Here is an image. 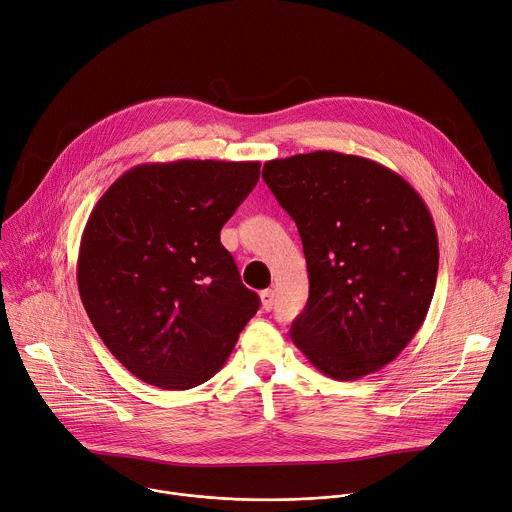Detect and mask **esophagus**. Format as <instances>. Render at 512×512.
Segmentation results:
<instances>
[{"instance_id":"obj_1","label":"esophagus","mask_w":512,"mask_h":512,"mask_svg":"<svg viewBox=\"0 0 512 512\" xmlns=\"http://www.w3.org/2000/svg\"><path fill=\"white\" fill-rule=\"evenodd\" d=\"M273 304H275V291L273 289L261 291V308L265 312H269V310H273Z\"/></svg>"}]
</instances>
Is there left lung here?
Masks as SVG:
<instances>
[{
	"instance_id": "8db88e82",
	"label": "left lung",
	"mask_w": 512,
	"mask_h": 512,
	"mask_svg": "<svg viewBox=\"0 0 512 512\" xmlns=\"http://www.w3.org/2000/svg\"><path fill=\"white\" fill-rule=\"evenodd\" d=\"M263 180L296 221L308 265L291 340L336 381L383 369L433 298L440 249L425 202L393 170L324 150L265 162Z\"/></svg>"
}]
</instances>
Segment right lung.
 I'll list each match as a JSON object with an SVG mask.
<instances>
[{
	"mask_svg": "<svg viewBox=\"0 0 512 512\" xmlns=\"http://www.w3.org/2000/svg\"><path fill=\"white\" fill-rule=\"evenodd\" d=\"M259 162L141 164L117 178L83 231L77 281L111 354L148 385L184 391L227 362L259 296L221 229L259 180Z\"/></svg>",
	"mask_w": 512,
	"mask_h": 512,
	"instance_id": "obj_1",
	"label": "right lung"
}]
</instances>
